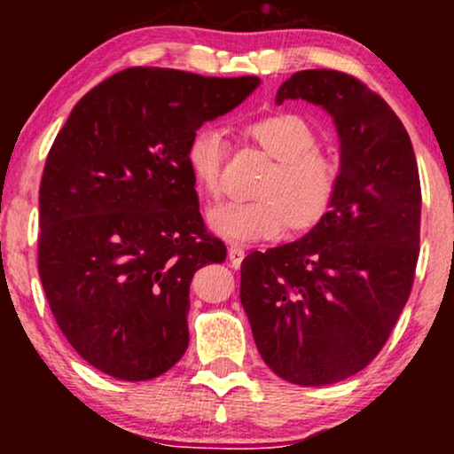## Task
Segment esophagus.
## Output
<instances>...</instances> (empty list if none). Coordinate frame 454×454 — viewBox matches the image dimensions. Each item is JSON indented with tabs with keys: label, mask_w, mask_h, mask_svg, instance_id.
Here are the masks:
<instances>
[{
	"label": "esophagus",
	"mask_w": 454,
	"mask_h": 454,
	"mask_svg": "<svg viewBox=\"0 0 454 454\" xmlns=\"http://www.w3.org/2000/svg\"><path fill=\"white\" fill-rule=\"evenodd\" d=\"M227 256H229V264H231L233 269H239V264L244 262V256H246V252L241 250L239 246H231V247H229Z\"/></svg>",
	"instance_id": "34e87169"
}]
</instances>
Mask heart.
Masks as SVG:
<instances>
[{
    "label": "heart",
    "mask_w": 454,
    "mask_h": 454,
    "mask_svg": "<svg viewBox=\"0 0 454 454\" xmlns=\"http://www.w3.org/2000/svg\"><path fill=\"white\" fill-rule=\"evenodd\" d=\"M247 134L277 159L258 200H223L208 208L210 231L231 244L277 239L285 229H306L318 223L333 204L339 185V167L320 153L318 136L301 115L281 111L247 123ZM227 136L221 128L204 126L190 138L185 160L196 184L216 194Z\"/></svg>",
    "instance_id": "heart-1"
}]
</instances>
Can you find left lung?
<instances>
[{"label":"left lung","mask_w":454,"mask_h":454,"mask_svg":"<svg viewBox=\"0 0 454 454\" xmlns=\"http://www.w3.org/2000/svg\"><path fill=\"white\" fill-rule=\"evenodd\" d=\"M287 98L333 117L339 185L312 231L244 258L239 300L264 364L287 382L325 387L380 353L409 300L419 256V173L405 126L357 78L295 72L277 105Z\"/></svg>","instance_id":"1"}]
</instances>
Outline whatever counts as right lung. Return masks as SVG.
Instances as JSON below:
<instances>
[{"label": "right lung", "instance_id": "right-lung-1", "mask_svg": "<svg viewBox=\"0 0 454 454\" xmlns=\"http://www.w3.org/2000/svg\"><path fill=\"white\" fill-rule=\"evenodd\" d=\"M260 78L128 67L76 103L39 190V275L55 322L92 368L151 380L188 349L190 283L223 262L185 151Z\"/></svg>", "mask_w": 454, "mask_h": 454}]
</instances>
